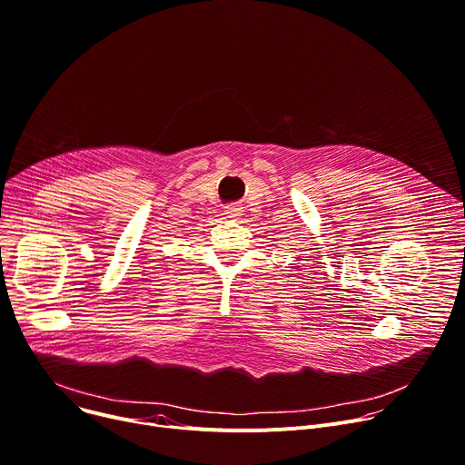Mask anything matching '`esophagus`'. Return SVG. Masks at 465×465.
<instances>
[{"instance_id": "obj_1", "label": "esophagus", "mask_w": 465, "mask_h": 465, "mask_svg": "<svg viewBox=\"0 0 465 465\" xmlns=\"http://www.w3.org/2000/svg\"><path fill=\"white\" fill-rule=\"evenodd\" d=\"M224 215H226L228 219H239V217L242 215V208H239V206H226Z\"/></svg>"}]
</instances>
